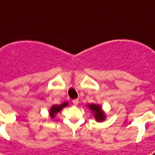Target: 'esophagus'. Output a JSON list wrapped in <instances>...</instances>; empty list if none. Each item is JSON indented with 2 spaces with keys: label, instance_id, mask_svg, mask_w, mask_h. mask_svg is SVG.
<instances>
[{
  "label": "esophagus",
  "instance_id": "1",
  "mask_svg": "<svg viewBox=\"0 0 155 155\" xmlns=\"http://www.w3.org/2000/svg\"><path fill=\"white\" fill-rule=\"evenodd\" d=\"M79 103V100L78 99H74L73 100V104H74V105H78Z\"/></svg>",
  "mask_w": 155,
  "mask_h": 155
}]
</instances>
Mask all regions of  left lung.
<instances>
[{"instance_id": "obj_1", "label": "left lung", "mask_w": 155, "mask_h": 155, "mask_svg": "<svg viewBox=\"0 0 155 155\" xmlns=\"http://www.w3.org/2000/svg\"><path fill=\"white\" fill-rule=\"evenodd\" d=\"M88 106H89V109L93 112L96 120L97 121V122H102V121L105 120V113L104 112V111L102 110V108L99 105V104H89Z\"/></svg>"}]
</instances>
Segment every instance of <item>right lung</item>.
<instances>
[{"instance_id": "add662e5", "label": "right lung", "mask_w": 155, "mask_h": 155, "mask_svg": "<svg viewBox=\"0 0 155 155\" xmlns=\"http://www.w3.org/2000/svg\"><path fill=\"white\" fill-rule=\"evenodd\" d=\"M67 105H68V102H63V103L59 104V105L55 104V105L52 106L51 109H50V116H51V117L54 118V116H55V115L57 114L58 112H59L62 108L66 107Z\"/></svg>"}]
</instances>
